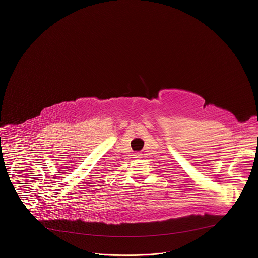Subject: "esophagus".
Masks as SVG:
<instances>
[{"label":"esophagus","instance_id":"34e87169","mask_svg":"<svg viewBox=\"0 0 258 258\" xmlns=\"http://www.w3.org/2000/svg\"><path fill=\"white\" fill-rule=\"evenodd\" d=\"M139 157H141L139 154H136V155H135V158H139Z\"/></svg>","mask_w":258,"mask_h":258}]
</instances>
